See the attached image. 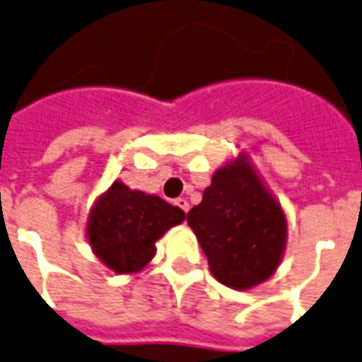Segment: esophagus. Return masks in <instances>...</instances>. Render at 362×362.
I'll return each mask as SVG.
<instances>
[{"mask_svg": "<svg viewBox=\"0 0 362 362\" xmlns=\"http://www.w3.org/2000/svg\"><path fill=\"white\" fill-rule=\"evenodd\" d=\"M176 205H178L184 213H188L189 211V202L186 199V197H178V199H176Z\"/></svg>", "mask_w": 362, "mask_h": 362, "instance_id": "esophagus-1", "label": "esophagus"}]
</instances>
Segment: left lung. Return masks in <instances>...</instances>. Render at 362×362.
Instances as JSON below:
<instances>
[{
    "instance_id": "left-lung-1",
    "label": "left lung",
    "mask_w": 362,
    "mask_h": 362,
    "mask_svg": "<svg viewBox=\"0 0 362 362\" xmlns=\"http://www.w3.org/2000/svg\"><path fill=\"white\" fill-rule=\"evenodd\" d=\"M211 274L232 290L267 282L280 267L288 221L245 153L222 165L188 213Z\"/></svg>"
}]
</instances>
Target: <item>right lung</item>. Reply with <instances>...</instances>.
Instances as JSON below:
<instances>
[{
  "label": "right lung",
  "instance_id": "right-lung-1",
  "mask_svg": "<svg viewBox=\"0 0 362 362\" xmlns=\"http://www.w3.org/2000/svg\"><path fill=\"white\" fill-rule=\"evenodd\" d=\"M186 213L159 195L130 189L115 180L90 209L86 238L107 269L115 274H136L155 257V243L180 224Z\"/></svg>",
  "mask_w": 362,
  "mask_h": 362
}]
</instances>
